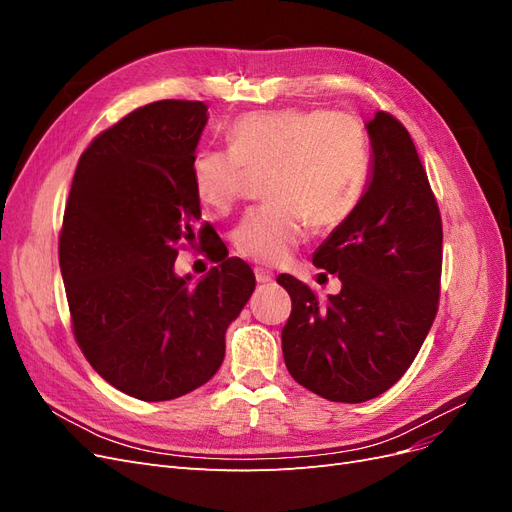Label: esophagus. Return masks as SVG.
Returning <instances> with one entry per match:
<instances>
[{"mask_svg":"<svg viewBox=\"0 0 512 512\" xmlns=\"http://www.w3.org/2000/svg\"><path fill=\"white\" fill-rule=\"evenodd\" d=\"M254 275H256V282L258 284H271L275 280V275L269 269H262V267H256Z\"/></svg>","mask_w":512,"mask_h":512,"instance_id":"1","label":"esophagus"}]
</instances>
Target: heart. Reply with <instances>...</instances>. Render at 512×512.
<instances>
[{
  "label": "heart",
  "instance_id": "1",
  "mask_svg": "<svg viewBox=\"0 0 512 512\" xmlns=\"http://www.w3.org/2000/svg\"><path fill=\"white\" fill-rule=\"evenodd\" d=\"M230 149H200L192 181L200 203L228 211L239 200L247 170L265 173L269 203L250 209L235 230L241 256L280 265L318 230L346 222L367 179V141L359 123L329 111H260L226 130Z\"/></svg>",
  "mask_w": 512,
  "mask_h": 512
}]
</instances>
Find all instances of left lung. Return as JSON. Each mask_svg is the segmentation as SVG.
I'll list each match as a JSON object with an SVG mask.
<instances>
[{
  "label": "left lung",
  "instance_id": "left-lung-1",
  "mask_svg": "<svg viewBox=\"0 0 512 512\" xmlns=\"http://www.w3.org/2000/svg\"><path fill=\"white\" fill-rule=\"evenodd\" d=\"M374 160L359 205L314 252L342 290L280 275L292 299L282 329L290 376L329 401L361 404L389 391L421 350L438 312L442 220L408 130L384 111L367 123Z\"/></svg>",
  "mask_w": 512,
  "mask_h": 512
}]
</instances>
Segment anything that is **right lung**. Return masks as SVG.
<instances>
[{"mask_svg": "<svg viewBox=\"0 0 512 512\" xmlns=\"http://www.w3.org/2000/svg\"><path fill=\"white\" fill-rule=\"evenodd\" d=\"M207 106L160 100L96 136L76 166L59 267L72 329L85 359L115 389L166 401L220 369L226 329L250 301L256 277L228 258L200 220L192 158ZM198 238L221 265L198 285L174 273L179 242Z\"/></svg>", "mask_w": 512, "mask_h": 512, "instance_id": "right-lung-1", "label": "right lung"}]
</instances>
